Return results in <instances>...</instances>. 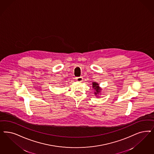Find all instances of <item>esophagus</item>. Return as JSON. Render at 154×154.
I'll return each instance as SVG.
<instances>
[{
    "instance_id": "esophagus-1",
    "label": "esophagus",
    "mask_w": 154,
    "mask_h": 154,
    "mask_svg": "<svg viewBox=\"0 0 154 154\" xmlns=\"http://www.w3.org/2000/svg\"><path fill=\"white\" fill-rule=\"evenodd\" d=\"M75 80L77 81H78V82H82V80H83V78L82 77H76L75 78Z\"/></svg>"
}]
</instances>
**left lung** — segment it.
<instances>
[{"instance_id": "obj_1", "label": "left lung", "mask_w": 154, "mask_h": 154, "mask_svg": "<svg viewBox=\"0 0 154 154\" xmlns=\"http://www.w3.org/2000/svg\"><path fill=\"white\" fill-rule=\"evenodd\" d=\"M93 88L96 90V92H95V94H98L99 92H100V89L99 88L98 84H97L96 82H93Z\"/></svg>"}]
</instances>
